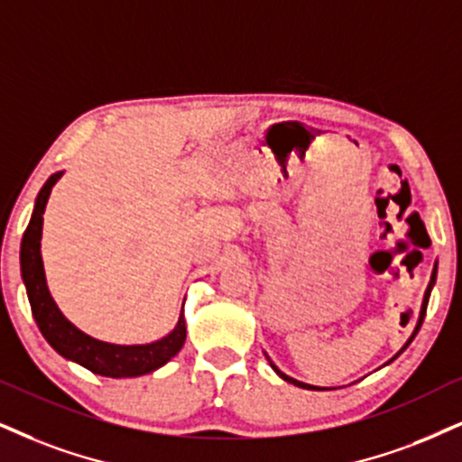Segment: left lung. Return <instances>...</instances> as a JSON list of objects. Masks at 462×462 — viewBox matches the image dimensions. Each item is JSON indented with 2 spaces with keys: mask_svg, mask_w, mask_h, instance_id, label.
Here are the masks:
<instances>
[{
  "mask_svg": "<svg viewBox=\"0 0 462 462\" xmlns=\"http://www.w3.org/2000/svg\"><path fill=\"white\" fill-rule=\"evenodd\" d=\"M435 281H437V265H435V270H432V276H430V282H429V287H426V293H424V301H422V310H420V319H418V326H415V329H413V334H411V338H409V340H407V343H405V346H402V349H401V351H398V353H396V356H401V353L407 349V346H409V343H411V340L415 338V334H418V329H420V328H422V321H424V315H426V306H429V298H430V291H432V284H435ZM396 356H394V357H396ZM394 357H392V360H394ZM267 360H270V357H267ZM392 360H390V362H392ZM270 366H272V368H274V370H276V374H278V377H281V379H284V381H287V383H293V385H298V388H304V390H321V388H317V385H309V383H301V381H298V379H293V377H289V374H284V373H282V370H278V366H276V364H274V362H272V360H270ZM323 390H326V388H323Z\"/></svg>",
  "mask_w": 462,
  "mask_h": 462,
  "instance_id": "obj_1",
  "label": "left lung"
}]
</instances>
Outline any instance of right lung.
Returning <instances> with one entry per match:
<instances>
[{
    "mask_svg": "<svg viewBox=\"0 0 462 462\" xmlns=\"http://www.w3.org/2000/svg\"><path fill=\"white\" fill-rule=\"evenodd\" d=\"M64 173H55L47 180L42 190L38 192L33 214L21 242V274L25 282L27 298H30L32 315L36 319L40 332L47 343L64 356L66 360L81 364L102 377H139L152 370L161 368L171 357L178 356L186 340V319L180 312L178 326L173 332L150 345H111L96 340L92 336L74 328L68 319L61 315L57 304L51 298L47 278H44L42 254H40V240H42V214L47 208L49 195ZM184 310V306H181Z\"/></svg>",
    "mask_w": 462,
    "mask_h": 462,
    "instance_id": "1",
    "label": "right lung"
}]
</instances>
